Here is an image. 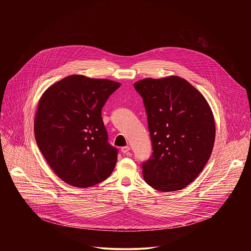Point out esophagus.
I'll return each mask as SVG.
<instances>
[{
    "mask_svg": "<svg viewBox=\"0 0 251 251\" xmlns=\"http://www.w3.org/2000/svg\"><path fill=\"white\" fill-rule=\"evenodd\" d=\"M129 150H130V147H129V146H125V147H123V148L121 149V151H122L123 153H127V152L129 151Z\"/></svg>",
    "mask_w": 251,
    "mask_h": 251,
    "instance_id": "esophagus-1",
    "label": "esophagus"
}]
</instances>
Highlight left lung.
<instances>
[{"label": "left lung", "mask_w": 251, "mask_h": 251, "mask_svg": "<svg viewBox=\"0 0 251 251\" xmlns=\"http://www.w3.org/2000/svg\"><path fill=\"white\" fill-rule=\"evenodd\" d=\"M143 99L152 145L144 162L145 181L162 192L179 190L198 177L215 138V118L206 99L179 76L134 83Z\"/></svg>", "instance_id": "obj_1"}]
</instances>
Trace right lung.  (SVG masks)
I'll return each instance as SVG.
<instances>
[{"label": "right lung", "instance_id": "obj_1", "mask_svg": "<svg viewBox=\"0 0 251 251\" xmlns=\"http://www.w3.org/2000/svg\"><path fill=\"white\" fill-rule=\"evenodd\" d=\"M120 83L74 74L51 85L35 117L36 143L56 175L86 188L107 179L118 150L108 143L101 109Z\"/></svg>", "mask_w": 251, "mask_h": 251}]
</instances>
